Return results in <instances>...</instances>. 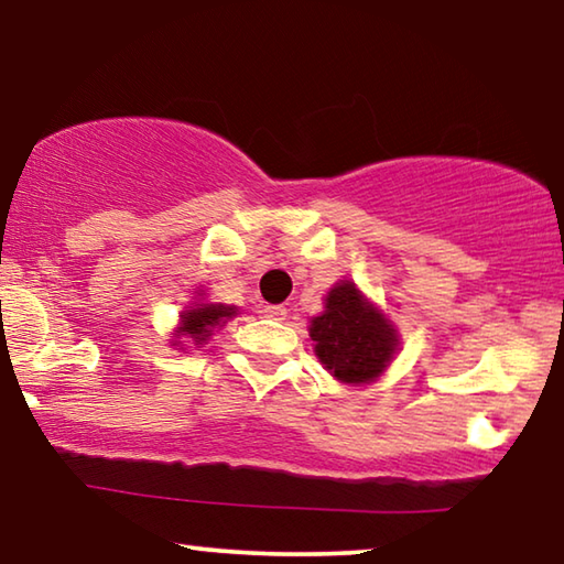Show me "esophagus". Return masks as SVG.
Masks as SVG:
<instances>
[{"instance_id": "34e87169", "label": "esophagus", "mask_w": 564, "mask_h": 564, "mask_svg": "<svg viewBox=\"0 0 564 564\" xmlns=\"http://www.w3.org/2000/svg\"><path fill=\"white\" fill-rule=\"evenodd\" d=\"M262 315L272 317V321H284V317H288V310H284L282 305H264Z\"/></svg>"}]
</instances>
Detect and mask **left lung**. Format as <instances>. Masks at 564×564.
<instances>
[{
  "instance_id": "left-lung-1",
  "label": "left lung",
  "mask_w": 564,
  "mask_h": 564,
  "mask_svg": "<svg viewBox=\"0 0 564 564\" xmlns=\"http://www.w3.org/2000/svg\"><path fill=\"white\" fill-rule=\"evenodd\" d=\"M310 338L330 377L356 387L379 379L399 350L394 325L350 280L330 288L325 310L310 321Z\"/></svg>"
}]
</instances>
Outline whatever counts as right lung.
Instances as JSON below:
<instances>
[{"instance_id":"1","label":"right lung","mask_w":564,"mask_h":564,"mask_svg":"<svg viewBox=\"0 0 564 564\" xmlns=\"http://www.w3.org/2000/svg\"><path fill=\"white\" fill-rule=\"evenodd\" d=\"M203 295V292H198ZM239 310L234 305H221V302H191L187 310L181 313V325H177L173 346H181V343H193V346H203L210 336H214V328H221V325L234 317Z\"/></svg>"}]
</instances>
